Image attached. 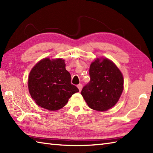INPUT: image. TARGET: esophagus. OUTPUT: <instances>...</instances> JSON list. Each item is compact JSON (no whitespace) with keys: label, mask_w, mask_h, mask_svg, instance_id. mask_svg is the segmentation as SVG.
I'll return each mask as SVG.
<instances>
[{"label":"esophagus","mask_w":153,"mask_h":153,"mask_svg":"<svg viewBox=\"0 0 153 153\" xmlns=\"http://www.w3.org/2000/svg\"><path fill=\"white\" fill-rule=\"evenodd\" d=\"M82 87H83V85H82V84H79V85H77V88H78V89H79V91H82Z\"/></svg>","instance_id":"esophagus-1"}]
</instances>
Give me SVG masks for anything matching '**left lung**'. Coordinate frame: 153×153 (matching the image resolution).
<instances>
[{
    "instance_id": "8db88e82",
    "label": "left lung",
    "mask_w": 153,
    "mask_h": 153,
    "mask_svg": "<svg viewBox=\"0 0 153 153\" xmlns=\"http://www.w3.org/2000/svg\"><path fill=\"white\" fill-rule=\"evenodd\" d=\"M91 80L82 95L89 108L105 112L112 108L123 90V74L113 62L106 57L97 58L89 68Z\"/></svg>"
}]
</instances>
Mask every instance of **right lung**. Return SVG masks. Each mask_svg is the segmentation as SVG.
<instances>
[{
	"label": "right lung",
	"instance_id": "1",
	"mask_svg": "<svg viewBox=\"0 0 153 153\" xmlns=\"http://www.w3.org/2000/svg\"><path fill=\"white\" fill-rule=\"evenodd\" d=\"M63 58H45L31 70L28 89L38 106L50 111L60 110L79 89L71 83Z\"/></svg>",
	"mask_w": 153,
	"mask_h": 153
}]
</instances>
